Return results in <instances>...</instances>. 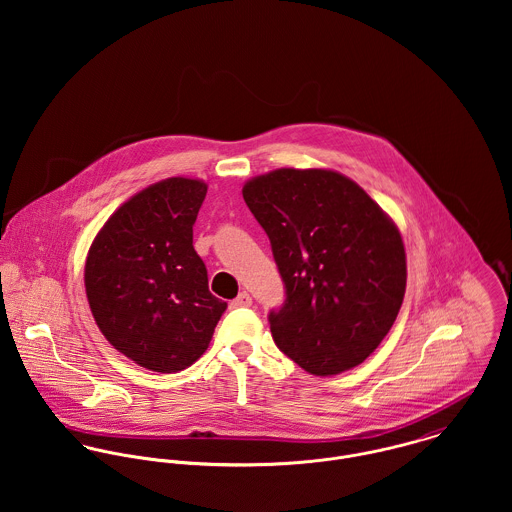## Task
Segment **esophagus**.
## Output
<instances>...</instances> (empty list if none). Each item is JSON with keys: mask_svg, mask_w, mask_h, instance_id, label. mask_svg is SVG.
Segmentation results:
<instances>
[{"mask_svg": "<svg viewBox=\"0 0 512 512\" xmlns=\"http://www.w3.org/2000/svg\"><path fill=\"white\" fill-rule=\"evenodd\" d=\"M250 305H252V297H250V293L246 292L238 293V297L232 299V303H230V307H234V309L250 307Z\"/></svg>", "mask_w": 512, "mask_h": 512, "instance_id": "obj_1", "label": "esophagus"}]
</instances>
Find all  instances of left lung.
Listing matches in <instances>:
<instances>
[{"label": "left lung", "mask_w": 512, "mask_h": 512, "mask_svg": "<svg viewBox=\"0 0 512 512\" xmlns=\"http://www.w3.org/2000/svg\"><path fill=\"white\" fill-rule=\"evenodd\" d=\"M286 286L268 321L278 349L317 376L361 365L406 292L398 226L349 177L282 167L242 187Z\"/></svg>", "instance_id": "8db88e82"}]
</instances>
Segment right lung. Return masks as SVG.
<instances>
[{"mask_svg": "<svg viewBox=\"0 0 512 512\" xmlns=\"http://www.w3.org/2000/svg\"><path fill=\"white\" fill-rule=\"evenodd\" d=\"M207 195L169 177L128 199L96 234L84 266L90 311L108 343L153 372H179L209 347L226 303L193 248Z\"/></svg>", "mask_w": 512, "mask_h": 512, "instance_id": "right-lung-1", "label": "right lung"}]
</instances>
